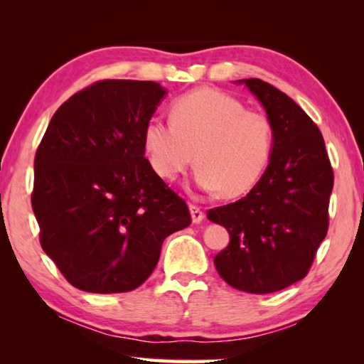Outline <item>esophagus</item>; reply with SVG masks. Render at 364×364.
<instances>
[{"mask_svg":"<svg viewBox=\"0 0 364 364\" xmlns=\"http://www.w3.org/2000/svg\"><path fill=\"white\" fill-rule=\"evenodd\" d=\"M189 210H191V218H193L194 223H200L202 220H204V212H202V208L196 204H189Z\"/></svg>","mask_w":364,"mask_h":364,"instance_id":"1","label":"esophagus"}]
</instances>
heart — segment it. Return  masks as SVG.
<instances>
[{"label": "heart", "instance_id": "obj_1", "mask_svg": "<svg viewBox=\"0 0 364 364\" xmlns=\"http://www.w3.org/2000/svg\"><path fill=\"white\" fill-rule=\"evenodd\" d=\"M143 146L152 170L173 181L196 157V181L207 193L237 197L255 186L274 146V125L237 97L199 88L171 102L170 123L151 119Z\"/></svg>", "mask_w": 364, "mask_h": 364}]
</instances>
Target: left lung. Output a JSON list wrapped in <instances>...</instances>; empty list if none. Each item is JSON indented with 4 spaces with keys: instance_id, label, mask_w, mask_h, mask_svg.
<instances>
[{
    "instance_id": "1",
    "label": "left lung",
    "mask_w": 364,
    "mask_h": 364,
    "mask_svg": "<svg viewBox=\"0 0 364 364\" xmlns=\"http://www.w3.org/2000/svg\"><path fill=\"white\" fill-rule=\"evenodd\" d=\"M237 83H245L273 120L274 146L247 196L207 212L230 232V244L213 262L231 287L271 294L310 271L328 234L334 171L321 132L299 104L260 78Z\"/></svg>"
}]
</instances>
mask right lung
I'll return each mask as SVG.
<instances>
[{"instance_id":"right-lung-1","label":"right lung","mask_w":364,"mask_h":364,"mask_svg":"<svg viewBox=\"0 0 364 364\" xmlns=\"http://www.w3.org/2000/svg\"><path fill=\"white\" fill-rule=\"evenodd\" d=\"M165 93L156 82H96L56 110L36 149L40 244L80 291L139 287L165 237L191 225L186 202L144 157V127Z\"/></svg>"}]
</instances>
